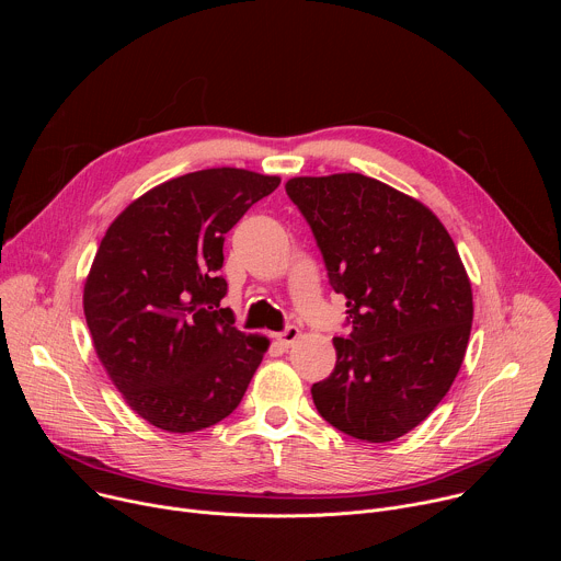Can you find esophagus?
I'll return each instance as SVG.
<instances>
[{"label":"esophagus","mask_w":561,"mask_h":561,"mask_svg":"<svg viewBox=\"0 0 561 561\" xmlns=\"http://www.w3.org/2000/svg\"><path fill=\"white\" fill-rule=\"evenodd\" d=\"M299 337H301V331H299L297 327H288L284 333H279V335H277V342H279L282 346H286V348H288V346H293Z\"/></svg>","instance_id":"34e87169"}]
</instances>
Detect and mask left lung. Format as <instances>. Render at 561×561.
I'll return each instance as SVG.
<instances>
[{
	"mask_svg": "<svg viewBox=\"0 0 561 561\" xmlns=\"http://www.w3.org/2000/svg\"><path fill=\"white\" fill-rule=\"evenodd\" d=\"M351 335L312 402L337 431L381 444L420 426L453 386L470 337L472 290L444 224L420 199L359 175L293 178Z\"/></svg>",
	"mask_w": 561,
	"mask_h": 561,
	"instance_id": "obj_1",
	"label": "left lung"
}]
</instances>
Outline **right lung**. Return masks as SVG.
Here are the masks:
<instances>
[{
	"mask_svg": "<svg viewBox=\"0 0 561 561\" xmlns=\"http://www.w3.org/2000/svg\"><path fill=\"white\" fill-rule=\"evenodd\" d=\"M279 178L206 169L159 184L108 226L84 284L95 353L124 402L169 433L228 417L268 351L219 308L224 234Z\"/></svg>",
	"mask_w": 561,
	"mask_h": 561,
	"instance_id": "right-lung-1",
	"label": "right lung"
}]
</instances>
